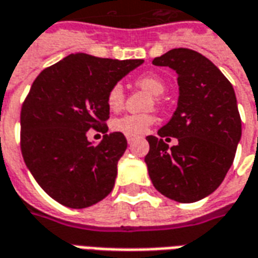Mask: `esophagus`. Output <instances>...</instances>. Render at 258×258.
<instances>
[{
    "label": "esophagus",
    "instance_id": "1",
    "mask_svg": "<svg viewBox=\"0 0 258 258\" xmlns=\"http://www.w3.org/2000/svg\"><path fill=\"white\" fill-rule=\"evenodd\" d=\"M126 140H127V143H129V144H132V143L135 142V139H133V137H126Z\"/></svg>",
    "mask_w": 258,
    "mask_h": 258
}]
</instances>
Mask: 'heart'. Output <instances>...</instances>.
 I'll use <instances>...</instances> for the list:
<instances>
[{
	"instance_id": "1",
	"label": "heart",
	"mask_w": 258,
	"mask_h": 258,
	"mask_svg": "<svg viewBox=\"0 0 258 258\" xmlns=\"http://www.w3.org/2000/svg\"><path fill=\"white\" fill-rule=\"evenodd\" d=\"M137 85H140L154 96L162 95L166 86L159 77L157 75H143L137 78ZM125 101V92L121 84H115L111 86L107 95V106L111 111L121 110ZM155 122V118L150 114H126L112 121V129L119 133H123L127 137H139L144 135Z\"/></svg>"
}]
</instances>
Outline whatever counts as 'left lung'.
<instances>
[{"instance_id":"left-lung-1","label":"left lung","mask_w":258,"mask_h":258,"mask_svg":"<svg viewBox=\"0 0 258 258\" xmlns=\"http://www.w3.org/2000/svg\"><path fill=\"white\" fill-rule=\"evenodd\" d=\"M176 71L177 108L170 121L148 136L144 158L154 187L166 198L191 204L214 192L234 162L242 136L235 90L204 54L176 48L152 60ZM170 136L179 144L163 142Z\"/></svg>"}]
</instances>
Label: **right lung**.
Returning <instances> with one entry per match:
<instances>
[{"label": "right lung", "instance_id": "1", "mask_svg": "<svg viewBox=\"0 0 258 258\" xmlns=\"http://www.w3.org/2000/svg\"><path fill=\"white\" fill-rule=\"evenodd\" d=\"M143 63L71 53L33 82L20 114L22 154L35 181L59 204L89 208L114 188L126 139L112 132L95 146L86 133L108 131V90Z\"/></svg>", "mask_w": 258, "mask_h": 258}]
</instances>
